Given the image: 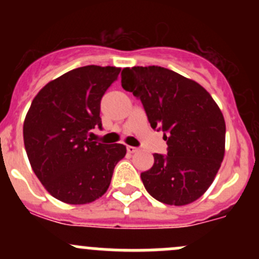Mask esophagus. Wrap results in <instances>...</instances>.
Listing matches in <instances>:
<instances>
[{
    "instance_id": "esophagus-1",
    "label": "esophagus",
    "mask_w": 259,
    "mask_h": 259,
    "mask_svg": "<svg viewBox=\"0 0 259 259\" xmlns=\"http://www.w3.org/2000/svg\"><path fill=\"white\" fill-rule=\"evenodd\" d=\"M126 150H127V153L133 154V153H137L138 148H135V146H132V145H127L126 146Z\"/></svg>"
}]
</instances>
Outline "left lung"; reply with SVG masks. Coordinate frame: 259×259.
<instances>
[{
	"label": "left lung",
	"mask_w": 259,
	"mask_h": 259,
	"mask_svg": "<svg viewBox=\"0 0 259 259\" xmlns=\"http://www.w3.org/2000/svg\"><path fill=\"white\" fill-rule=\"evenodd\" d=\"M121 86L140 99L153 129L163 130L168 154H154L140 174L146 192L168 205L202 197L226 151V121L210 94L188 77L160 66L125 67Z\"/></svg>",
	"instance_id": "1"
}]
</instances>
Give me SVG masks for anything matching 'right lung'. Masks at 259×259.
<instances>
[{"instance_id": "obj_1", "label": "right lung", "mask_w": 259, "mask_h": 259, "mask_svg": "<svg viewBox=\"0 0 259 259\" xmlns=\"http://www.w3.org/2000/svg\"><path fill=\"white\" fill-rule=\"evenodd\" d=\"M120 67H77L46 83L23 122L31 168L50 194L67 204L103 197L114 168L126 154L122 144H101L89 132L101 127L100 101Z\"/></svg>"}]
</instances>
